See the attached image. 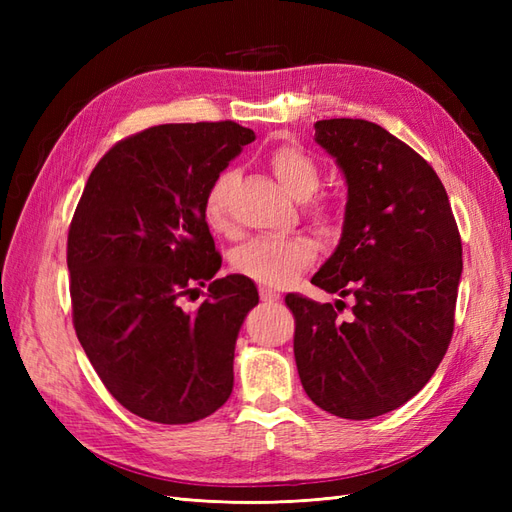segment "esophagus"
I'll use <instances>...</instances> for the list:
<instances>
[{
	"mask_svg": "<svg viewBox=\"0 0 512 512\" xmlns=\"http://www.w3.org/2000/svg\"><path fill=\"white\" fill-rule=\"evenodd\" d=\"M260 299L265 301V303L280 301V292H275V290H271V288H265V286H262V288H260Z\"/></svg>",
	"mask_w": 512,
	"mask_h": 512,
	"instance_id": "34e87169",
	"label": "esophagus"
}]
</instances>
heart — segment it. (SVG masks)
<instances>
[{
  "label": "heart",
  "instance_id": "b5f03b06",
  "mask_svg": "<svg viewBox=\"0 0 512 512\" xmlns=\"http://www.w3.org/2000/svg\"><path fill=\"white\" fill-rule=\"evenodd\" d=\"M269 166L282 188L299 200L312 196L320 185V168L316 160L294 143H282L269 151ZM235 173L222 170L211 181L205 196V218L215 230L228 226V190ZM309 213L320 226H331L333 213L324 203H314ZM316 260V243L305 235L288 237H256L241 245L232 256V267L237 273L250 277L265 288H284Z\"/></svg>",
  "mask_w": 512,
  "mask_h": 512
}]
</instances>
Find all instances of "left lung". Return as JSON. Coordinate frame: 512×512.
<instances>
[{"label":"left lung","mask_w":512,"mask_h":512,"mask_svg":"<svg viewBox=\"0 0 512 512\" xmlns=\"http://www.w3.org/2000/svg\"><path fill=\"white\" fill-rule=\"evenodd\" d=\"M316 143L348 185L342 239L312 284L345 304L286 294L307 397L365 421L404 406L433 376L455 327L461 237L440 177L378 123L322 119Z\"/></svg>","instance_id":"obj_1"}]
</instances>
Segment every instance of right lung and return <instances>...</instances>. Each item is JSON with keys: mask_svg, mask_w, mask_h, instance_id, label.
<instances>
[{"mask_svg": "<svg viewBox=\"0 0 512 512\" xmlns=\"http://www.w3.org/2000/svg\"><path fill=\"white\" fill-rule=\"evenodd\" d=\"M256 134L235 121L164 123L123 138L91 170L68 232L76 337L119 404L185 425L232 393L241 324L258 305L250 277L220 271L205 196Z\"/></svg>", "mask_w": 512, "mask_h": 512, "instance_id": "1", "label": "right lung"}]
</instances>
